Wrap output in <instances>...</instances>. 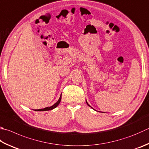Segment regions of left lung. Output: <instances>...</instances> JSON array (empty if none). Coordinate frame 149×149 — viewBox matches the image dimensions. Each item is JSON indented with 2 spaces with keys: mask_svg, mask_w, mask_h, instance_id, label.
<instances>
[{
  "mask_svg": "<svg viewBox=\"0 0 149 149\" xmlns=\"http://www.w3.org/2000/svg\"><path fill=\"white\" fill-rule=\"evenodd\" d=\"M86 103H87V104H88V106H89V107H91V108H92V109H93V108H92V107H91V106H90V105H89V104H88V102H87V100H86ZM100 112H101V111H100Z\"/></svg>",
  "mask_w": 149,
  "mask_h": 149,
  "instance_id": "obj_1",
  "label": "left lung"
}]
</instances>
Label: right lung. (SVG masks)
I'll return each mask as SVG.
<instances>
[{
	"mask_svg": "<svg viewBox=\"0 0 149 149\" xmlns=\"http://www.w3.org/2000/svg\"><path fill=\"white\" fill-rule=\"evenodd\" d=\"M61 94L60 95V98H59L57 102H56L55 104H53L52 106H49V107H46V108H43V109H35L34 111H49V110H52V109H54L55 108H56L57 106L59 105V104H60V102H61Z\"/></svg>",
	"mask_w": 149,
	"mask_h": 149,
	"instance_id": "1",
	"label": "right lung"
}]
</instances>
